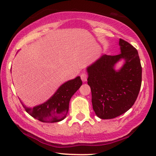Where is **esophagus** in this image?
Wrapping results in <instances>:
<instances>
[{"label":"esophagus","mask_w":156,"mask_h":156,"mask_svg":"<svg viewBox=\"0 0 156 156\" xmlns=\"http://www.w3.org/2000/svg\"><path fill=\"white\" fill-rule=\"evenodd\" d=\"M80 78H81V80H82L83 82H86L87 81V74L83 73L80 75Z\"/></svg>","instance_id":"esophagus-1"}]
</instances>
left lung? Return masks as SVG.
I'll return each mask as SVG.
<instances>
[{
    "mask_svg": "<svg viewBox=\"0 0 156 156\" xmlns=\"http://www.w3.org/2000/svg\"><path fill=\"white\" fill-rule=\"evenodd\" d=\"M120 54L103 55L87 67L93 110L101 119H111L126 112L137 98L141 85L140 59L136 48L120 39ZM124 61L116 70V64Z\"/></svg>",
    "mask_w": 156,
    "mask_h": 156,
    "instance_id": "1",
    "label": "left lung"
}]
</instances>
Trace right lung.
Returning <instances> with one entry per match:
<instances>
[{
    "label": "right lung",
    "instance_id": "right-lung-1",
    "mask_svg": "<svg viewBox=\"0 0 156 156\" xmlns=\"http://www.w3.org/2000/svg\"><path fill=\"white\" fill-rule=\"evenodd\" d=\"M80 76L66 81L58 88L54 94L44 103L29 108L22 104L27 112L43 122H57L64 120L69 111L72 96L82 85Z\"/></svg>",
    "mask_w": 156,
    "mask_h": 156
}]
</instances>
